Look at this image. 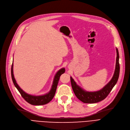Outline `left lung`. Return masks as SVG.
I'll list each match as a JSON object with an SVG mask.
<instances>
[{
  "label": "left lung",
  "mask_w": 130,
  "mask_h": 130,
  "mask_svg": "<svg viewBox=\"0 0 130 130\" xmlns=\"http://www.w3.org/2000/svg\"><path fill=\"white\" fill-rule=\"evenodd\" d=\"M117 50V60H116L115 70L113 76L111 80L101 90L96 92H87L84 91L80 87L77 85L72 77L71 82L73 90L76 96L84 103H95L105 99L112 91V88L117 83L120 74L119 54L118 48Z\"/></svg>",
  "instance_id": "1"
}]
</instances>
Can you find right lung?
I'll list each match as a JSON object with an SVG mask.
<instances>
[{"mask_svg": "<svg viewBox=\"0 0 130 130\" xmlns=\"http://www.w3.org/2000/svg\"><path fill=\"white\" fill-rule=\"evenodd\" d=\"M65 71V68H63L60 70H59L57 73L56 74L55 76L53 83L51 88V91L45 95H40V96H35V95H31L30 94H27L25 93L22 89H21L17 83H16V81L15 79L14 76H13V63L11 66V78L13 82V83L17 88V89L21 94L22 96L24 99V100L28 102V103L34 105H42L47 104L53 99L55 94L57 86L58 83V81L60 78L61 75L64 73Z\"/></svg>", "mask_w": 130, "mask_h": 130, "instance_id": "1", "label": "right lung"}]
</instances>
